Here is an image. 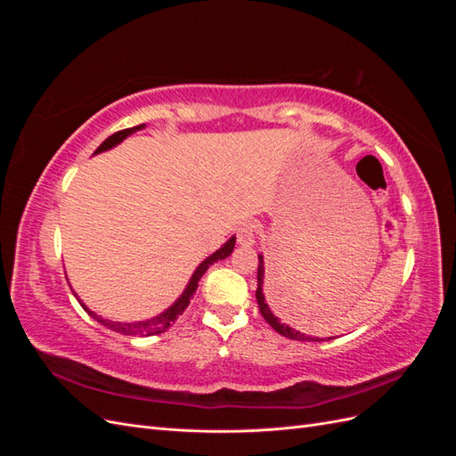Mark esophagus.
<instances>
[{
	"mask_svg": "<svg viewBox=\"0 0 456 456\" xmlns=\"http://www.w3.org/2000/svg\"><path fill=\"white\" fill-rule=\"evenodd\" d=\"M256 224L255 223H243L238 232H236V238H238V243L240 245H245L249 247L255 243V236H256Z\"/></svg>",
	"mask_w": 456,
	"mask_h": 456,
	"instance_id": "esophagus-1",
	"label": "esophagus"
}]
</instances>
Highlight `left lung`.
<instances>
[{
    "label": "left lung",
    "instance_id": "8db88e82",
    "mask_svg": "<svg viewBox=\"0 0 456 456\" xmlns=\"http://www.w3.org/2000/svg\"><path fill=\"white\" fill-rule=\"evenodd\" d=\"M256 302H258V310H260V314H262V317H265V320L278 330L280 335H283V337H287V338H293V340H312V342H317V340H322V338H315V337H308V335H305V333H300V330H295V329H291L289 325H285V323H281L278 317H275L273 314H272V310H270V306L266 305V297H265V291H262V283H265V260H262V256H258V270H256Z\"/></svg>",
    "mask_w": 456,
    "mask_h": 456
}]
</instances>
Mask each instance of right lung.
<instances>
[{
	"label": "right lung",
	"mask_w": 456,
	"mask_h": 456,
	"mask_svg": "<svg viewBox=\"0 0 456 456\" xmlns=\"http://www.w3.org/2000/svg\"><path fill=\"white\" fill-rule=\"evenodd\" d=\"M141 127H144V126H136V127L123 129V131L114 133L112 136H108V139H106L99 148H96L94 154H99V151L110 150L112 146L119 144L123 139H126V136H129L131 133H134L136 129H141ZM233 245H236V238H230L223 247H220V249H218L216 253H213L211 256H207V258L201 262V265L198 266V270L194 272V275H191V280H190L188 287L184 289V293L181 295V298H178L169 310H165L161 315L154 317V320L141 322V323H116V322L102 320L101 315L93 314L89 308H86L84 305H81V302H79V305L86 308V312L93 317V320H96V322H99L101 325H104V327H108V329L116 330V333H121V335H131V337H150V335H159V333H163V330H167V329H169V327L178 320V317H181V314L188 308L190 300L194 298V293H196V289H198V283H200V280H201V275L207 272V268H209L211 265H215V262H218V260H223V258L230 256V253L233 251ZM77 300H79V298H77Z\"/></svg>",
	"instance_id": "right-lung-1"
}]
</instances>
